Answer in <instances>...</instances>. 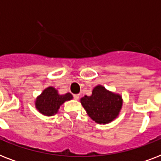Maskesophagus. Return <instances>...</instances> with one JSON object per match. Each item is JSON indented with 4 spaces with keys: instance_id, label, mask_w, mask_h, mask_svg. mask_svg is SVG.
<instances>
[{
    "instance_id": "34e87169",
    "label": "esophagus",
    "mask_w": 161,
    "mask_h": 161,
    "mask_svg": "<svg viewBox=\"0 0 161 161\" xmlns=\"http://www.w3.org/2000/svg\"><path fill=\"white\" fill-rule=\"evenodd\" d=\"M73 98H74V99H76V100H78V98H79V94H73Z\"/></svg>"
}]
</instances>
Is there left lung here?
<instances>
[{
	"instance_id": "left-lung-1",
	"label": "left lung",
	"mask_w": 161,
	"mask_h": 161,
	"mask_svg": "<svg viewBox=\"0 0 161 161\" xmlns=\"http://www.w3.org/2000/svg\"><path fill=\"white\" fill-rule=\"evenodd\" d=\"M88 116L98 124H108L117 117L122 107V98L119 94L106 90L103 86L93 88L91 96L81 98Z\"/></svg>"
}]
</instances>
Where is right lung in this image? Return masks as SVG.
<instances>
[{
	"instance_id": "1",
	"label": "right lung",
	"mask_w": 161,
	"mask_h": 161,
	"mask_svg": "<svg viewBox=\"0 0 161 161\" xmlns=\"http://www.w3.org/2000/svg\"><path fill=\"white\" fill-rule=\"evenodd\" d=\"M73 98L69 93L64 95H59L58 91L53 87L46 88L36 101V108L39 112L47 116H52L58 112V108L65 101Z\"/></svg>"
}]
</instances>
